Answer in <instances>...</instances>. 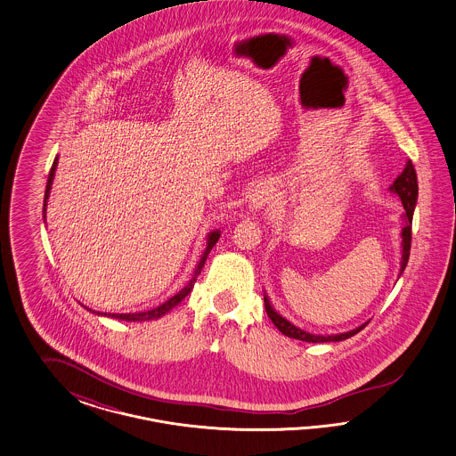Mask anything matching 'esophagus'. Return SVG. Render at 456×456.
I'll return each instance as SVG.
<instances>
[{"mask_svg": "<svg viewBox=\"0 0 456 456\" xmlns=\"http://www.w3.org/2000/svg\"><path fill=\"white\" fill-rule=\"evenodd\" d=\"M271 189L267 187V185H259V187H256L252 193L248 195V208H263L269 200H271Z\"/></svg>", "mask_w": 456, "mask_h": 456, "instance_id": "1", "label": "esophagus"}]
</instances>
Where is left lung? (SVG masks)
<instances>
[{
	"label": "left lung",
	"instance_id": "1",
	"mask_svg": "<svg viewBox=\"0 0 456 456\" xmlns=\"http://www.w3.org/2000/svg\"><path fill=\"white\" fill-rule=\"evenodd\" d=\"M389 191L396 193L401 199V204L404 208V212L401 216L403 219V229H401V267L400 274H403L408 259H410V248H411V224H413L414 208H416V200H418V179H416V172H414L411 160L406 162V166L403 168L400 175L393 182V185L389 187ZM264 305H265V313L274 322L279 331L284 336L292 338V339H299L305 343H331V341H345L347 338L358 334L368 322L361 324L356 330H351L347 332H339V334H331V336H322V334H311V332L304 331L301 328L294 326L290 321L282 318L276 309L273 307V304L269 301L267 294H264Z\"/></svg>",
	"mask_w": 456,
	"mask_h": 456
}]
</instances>
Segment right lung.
Returning a JSON list of instances; mask_svg holds the SVG:
<instances>
[{
    "mask_svg": "<svg viewBox=\"0 0 456 456\" xmlns=\"http://www.w3.org/2000/svg\"><path fill=\"white\" fill-rule=\"evenodd\" d=\"M56 166H58V157H55V160H53V166H52V170H50V174H48V182H46V191H45V200H43V219L46 217V202H48V197H50V191H52V185H53V179H55V172ZM219 237H221V231H212L210 234L208 235V246H206V250L202 252V256H200V261L197 264V267H195V271H193L192 279L187 282V286H183L182 289L175 294V296H172L168 301H166L164 304H160V305H157V307H153L151 311H142V313H128V314H107V313H97V311H94L97 316H109V318L113 319H120V321H130V322H140V321H152V319L162 318V316H166L167 313L172 309V307H175L180 301H183L185 299V296H189V292L193 289V284H195V281H197V276L200 274V271H202V267H204V264L208 261V252L212 250V248L217 244V240H219Z\"/></svg>",
    "mask_w": 456,
    "mask_h": 456,
    "instance_id": "add662e5",
    "label": "right lung"
}]
</instances>
